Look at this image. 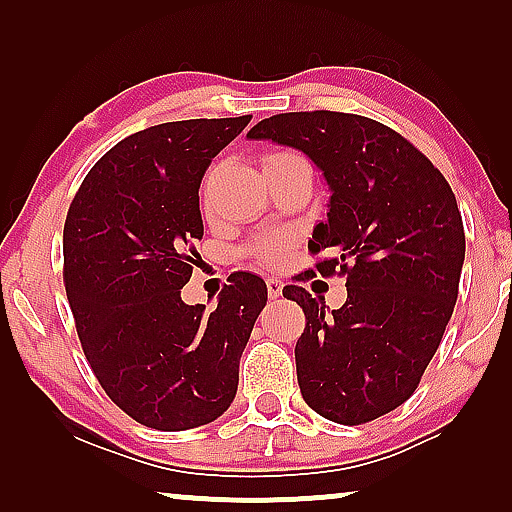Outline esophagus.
I'll return each instance as SVG.
<instances>
[{"label": "esophagus", "mask_w": 512, "mask_h": 512, "mask_svg": "<svg viewBox=\"0 0 512 512\" xmlns=\"http://www.w3.org/2000/svg\"><path fill=\"white\" fill-rule=\"evenodd\" d=\"M268 296L275 300V298H279L282 296V289H284V284H282V279H268Z\"/></svg>", "instance_id": "1"}]
</instances>
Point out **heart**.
Here are the masks:
<instances>
[{
  "label": "heart",
  "mask_w": 512,
  "mask_h": 512,
  "mask_svg": "<svg viewBox=\"0 0 512 512\" xmlns=\"http://www.w3.org/2000/svg\"><path fill=\"white\" fill-rule=\"evenodd\" d=\"M277 156H286V153H272V156H268L265 160L270 158H277ZM284 249H286V242L282 240V237H265L263 242L256 244V256L261 258L263 263H279V258L284 256Z\"/></svg>",
  "instance_id": "b5f03b06"
}]
</instances>
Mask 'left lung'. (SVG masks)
<instances>
[{"instance_id": "1", "label": "left lung", "mask_w": 512, "mask_h": 512, "mask_svg": "<svg viewBox=\"0 0 512 512\" xmlns=\"http://www.w3.org/2000/svg\"><path fill=\"white\" fill-rule=\"evenodd\" d=\"M305 153L324 177L326 221L310 251L340 268L347 300L284 286L307 326L296 345L300 394L321 417L363 424L408 401L443 340L466 256L454 193L431 160L387 125L340 111L270 116L247 132Z\"/></svg>"}]
</instances>
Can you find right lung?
<instances>
[{"instance_id": "1", "label": "right lung", "mask_w": 512, "mask_h": 512, "mask_svg": "<svg viewBox=\"0 0 512 512\" xmlns=\"http://www.w3.org/2000/svg\"><path fill=\"white\" fill-rule=\"evenodd\" d=\"M251 116L160 123L97 160L69 207L62 254L76 331L102 389L158 431L230 408L268 286L230 275L216 310L181 300L202 240L200 181Z\"/></svg>"}]
</instances>
